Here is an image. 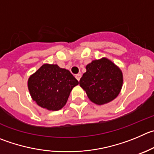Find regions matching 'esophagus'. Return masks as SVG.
<instances>
[{
    "instance_id": "1",
    "label": "esophagus",
    "mask_w": 154,
    "mask_h": 154,
    "mask_svg": "<svg viewBox=\"0 0 154 154\" xmlns=\"http://www.w3.org/2000/svg\"><path fill=\"white\" fill-rule=\"evenodd\" d=\"M81 77H82V74H80V73L75 75V78H76V79L78 80V81H79L80 79H81Z\"/></svg>"
}]
</instances>
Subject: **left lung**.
Listing matches in <instances>:
<instances>
[{
    "instance_id": "left-lung-1",
    "label": "left lung",
    "mask_w": 154,
    "mask_h": 154,
    "mask_svg": "<svg viewBox=\"0 0 154 154\" xmlns=\"http://www.w3.org/2000/svg\"><path fill=\"white\" fill-rule=\"evenodd\" d=\"M122 82L119 68L106 58H102L86 66V72L80 79L79 85L93 103L101 105L118 96Z\"/></svg>"
}]
</instances>
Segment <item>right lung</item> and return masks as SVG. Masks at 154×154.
<instances>
[{
  "instance_id": "obj_1",
  "label": "right lung",
  "mask_w": 154,
  "mask_h": 154,
  "mask_svg": "<svg viewBox=\"0 0 154 154\" xmlns=\"http://www.w3.org/2000/svg\"><path fill=\"white\" fill-rule=\"evenodd\" d=\"M77 85L78 80L69 70L50 64H44L28 81L32 99L38 106L49 110L63 107L72 89Z\"/></svg>"
}]
</instances>
